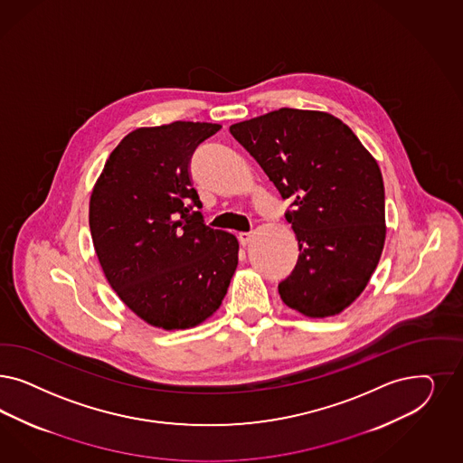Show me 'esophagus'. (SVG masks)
<instances>
[{
  "mask_svg": "<svg viewBox=\"0 0 463 463\" xmlns=\"http://www.w3.org/2000/svg\"><path fill=\"white\" fill-rule=\"evenodd\" d=\"M252 233L250 232H241V233H239V241L245 247V245H249L250 241H252Z\"/></svg>",
  "mask_w": 463,
  "mask_h": 463,
  "instance_id": "1",
  "label": "esophagus"
}]
</instances>
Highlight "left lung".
Wrapping results in <instances>:
<instances>
[{
	"instance_id": "8db88e82",
	"label": "left lung",
	"mask_w": 463,
	"mask_h": 463,
	"mask_svg": "<svg viewBox=\"0 0 463 463\" xmlns=\"http://www.w3.org/2000/svg\"><path fill=\"white\" fill-rule=\"evenodd\" d=\"M283 199L298 262L278 289L307 317L341 314L370 281L385 243V187L368 149L327 112L279 109L230 126Z\"/></svg>"
}]
</instances>
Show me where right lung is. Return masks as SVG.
Instances as JSON below:
<instances>
[{
  "mask_svg": "<svg viewBox=\"0 0 463 463\" xmlns=\"http://www.w3.org/2000/svg\"><path fill=\"white\" fill-rule=\"evenodd\" d=\"M220 124L175 120L126 136L90 197L105 278L155 327H194L214 314L239 266V240L204 223L189 164Z\"/></svg>",
  "mask_w": 463,
  "mask_h": 463,
  "instance_id": "obj_1",
  "label": "right lung"
}]
</instances>
